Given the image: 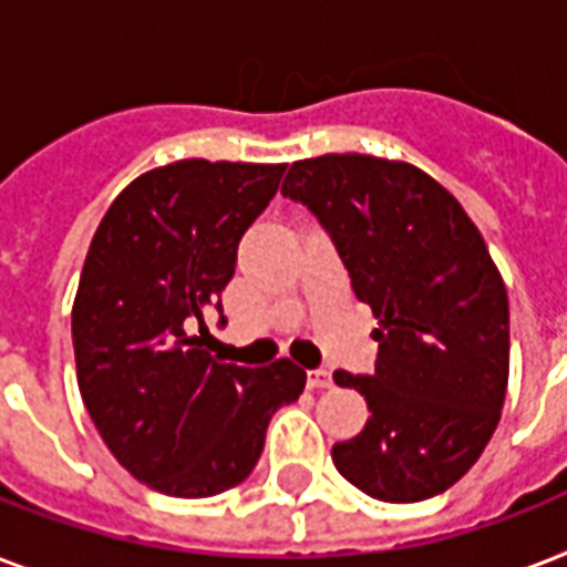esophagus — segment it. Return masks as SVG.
Wrapping results in <instances>:
<instances>
[{"label":"esophagus","instance_id":"esophagus-1","mask_svg":"<svg viewBox=\"0 0 567 567\" xmlns=\"http://www.w3.org/2000/svg\"><path fill=\"white\" fill-rule=\"evenodd\" d=\"M306 385L309 388H332V373L327 368H315V371H306Z\"/></svg>","mask_w":567,"mask_h":567}]
</instances>
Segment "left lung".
Masks as SVG:
<instances>
[{"instance_id":"1","label":"left lung","mask_w":567,"mask_h":567,"mask_svg":"<svg viewBox=\"0 0 567 567\" xmlns=\"http://www.w3.org/2000/svg\"><path fill=\"white\" fill-rule=\"evenodd\" d=\"M282 194L318 217L379 320L371 377L336 371L371 412L332 447L338 474L385 503L447 492L497 430L509 382V297L483 235L432 176L373 155L291 164Z\"/></svg>"}]
</instances>
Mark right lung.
Listing matches in <instances>:
<instances>
[{
  "mask_svg": "<svg viewBox=\"0 0 567 567\" xmlns=\"http://www.w3.org/2000/svg\"><path fill=\"white\" fill-rule=\"evenodd\" d=\"M285 164L188 162L137 176L111 203L73 302L79 391L137 483L214 497L244 483L267 423L306 388L291 359L223 364L188 336L235 276L238 244L279 190Z\"/></svg>",
  "mask_w": 567,
  "mask_h": 567,
  "instance_id": "obj_1",
  "label": "right lung"
}]
</instances>
